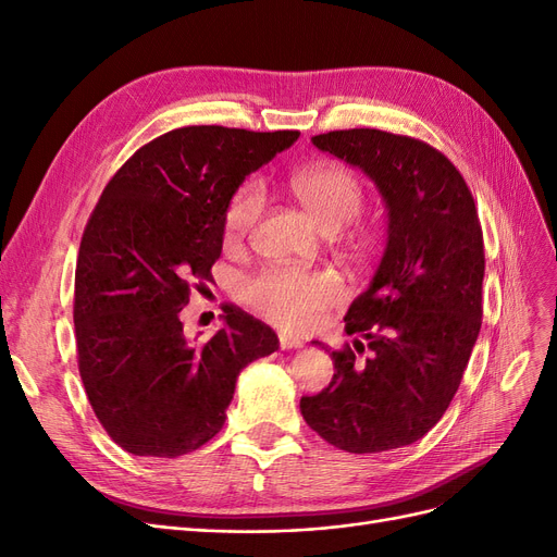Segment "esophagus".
<instances>
[{
	"label": "esophagus",
	"mask_w": 557,
	"mask_h": 557,
	"mask_svg": "<svg viewBox=\"0 0 557 557\" xmlns=\"http://www.w3.org/2000/svg\"><path fill=\"white\" fill-rule=\"evenodd\" d=\"M278 343H281V348H283V350L301 348V345H304V341H301V338H295V336H290V334H278Z\"/></svg>",
	"instance_id": "esophagus-1"
}]
</instances>
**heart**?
Wrapping results in <instances>:
<instances>
[{"instance_id":"heart-1","label":"heart","mask_w":557,"mask_h":557,"mask_svg":"<svg viewBox=\"0 0 557 557\" xmlns=\"http://www.w3.org/2000/svg\"><path fill=\"white\" fill-rule=\"evenodd\" d=\"M299 202L327 235L352 225L367 207V190L355 170L341 163H322L293 177ZM267 205L264 184L246 180L230 198L223 216L225 244H242L251 237ZM355 253L367 251V242H355ZM242 297L256 313L290 332H309L334 306L343 304L345 285L327 270L272 267L242 285Z\"/></svg>"}]
</instances>
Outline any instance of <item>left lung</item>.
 Segmentation results:
<instances>
[{
  "mask_svg": "<svg viewBox=\"0 0 557 557\" xmlns=\"http://www.w3.org/2000/svg\"><path fill=\"white\" fill-rule=\"evenodd\" d=\"M313 145L375 182L389 233L371 285L345 313V332L359 338L330 355V387L301 396L299 408L343 451L406 447L449 408L482 330L486 260L474 198L424 140L348 128L320 133Z\"/></svg>",
  "mask_w": 557,
  "mask_h": 557,
  "instance_id": "obj_1",
  "label": "left lung"
}]
</instances>
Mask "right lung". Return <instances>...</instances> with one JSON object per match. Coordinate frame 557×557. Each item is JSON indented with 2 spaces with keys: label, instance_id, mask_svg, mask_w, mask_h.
Returning a JSON list of instances; mask_svg holds the SVG:
<instances>
[{
  "label": "right lung",
  "instance_id": "right-lung-1",
  "mask_svg": "<svg viewBox=\"0 0 557 557\" xmlns=\"http://www.w3.org/2000/svg\"><path fill=\"white\" fill-rule=\"evenodd\" d=\"M299 131L184 126L114 172L75 264L78 369L96 419L124 451L177 458L225 424L248 363L278 350L264 322L223 306L209 341L184 334L190 287L212 278L230 198Z\"/></svg>",
  "mask_w": 557,
  "mask_h": 557
}]
</instances>
